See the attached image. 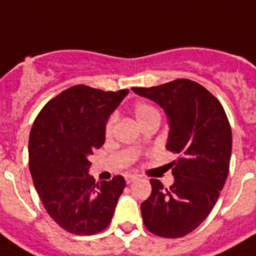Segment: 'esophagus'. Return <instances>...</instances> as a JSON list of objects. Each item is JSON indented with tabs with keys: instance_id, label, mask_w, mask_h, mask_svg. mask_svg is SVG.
Returning <instances> with one entry per match:
<instances>
[{
	"instance_id": "1",
	"label": "esophagus",
	"mask_w": 256,
	"mask_h": 256,
	"mask_svg": "<svg viewBox=\"0 0 256 256\" xmlns=\"http://www.w3.org/2000/svg\"><path fill=\"white\" fill-rule=\"evenodd\" d=\"M136 179H137L136 175H130V174L126 175V184H130V183H132L133 180H136Z\"/></svg>"
}]
</instances>
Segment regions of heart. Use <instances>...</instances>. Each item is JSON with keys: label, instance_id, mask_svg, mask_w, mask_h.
I'll return each mask as SVG.
<instances>
[{"label": "heart", "instance_id": "b5f03b06", "mask_svg": "<svg viewBox=\"0 0 256 256\" xmlns=\"http://www.w3.org/2000/svg\"><path fill=\"white\" fill-rule=\"evenodd\" d=\"M133 114L136 116L137 122L140 126L146 124L148 122H150L152 119H156V118H161L160 115V111L156 106H153L149 102H137L136 104L133 106ZM116 123V116L111 115L106 122L104 126V134L107 137L111 136L114 132V128H115Z\"/></svg>", "mask_w": 256, "mask_h": 256}]
</instances>
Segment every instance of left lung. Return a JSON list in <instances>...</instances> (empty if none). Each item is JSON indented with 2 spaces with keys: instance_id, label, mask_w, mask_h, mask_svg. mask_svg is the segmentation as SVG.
Masks as SVG:
<instances>
[{
  "instance_id": "left-lung-1",
  "label": "left lung",
  "mask_w": 256,
  "mask_h": 256,
  "mask_svg": "<svg viewBox=\"0 0 256 256\" xmlns=\"http://www.w3.org/2000/svg\"><path fill=\"white\" fill-rule=\"evenodd\" d=\"M157 102L168 118L172 164L168 188L150 179L152 194L141 204L144 225L164 238L184 237L206 218L228 178L232 130L222 104L200 84L187 78L153 88H132Z\"/></svg>"
}]
</instances>
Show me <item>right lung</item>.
I'll return each instance as SVG.
<instances>
[{
    "label": "right lung",
    "mask_w": 256,
    "mask_h": 256,
    "mask_svg": "<svg viewBox=\"0 0 256 256\" xmlns=\"http://www.w3.org/2000/svg\"><path fill=\"white\" fill-rule=\"evenodd\" d=\"M128 90L76 85L44 106L31 128L30 171L47 213L66 232L92 236L108 226L126 180L95 183L88 157L104 144V126Z\"/></svg>",
    "instance_id": "add662e5"
}]
</instances>
